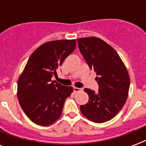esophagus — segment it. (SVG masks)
Returning <instances> with one entry per match:
<instances>
[{
    "instance_id": "34e87169",
    "label": "esophagus",
    "mask_w": 146,
    "mask_h": 146,
    "mask_svg": "<svg viewBox=\"0 0 146 146\" xmlns=\"http://www.w3.org/2000/svg\"><path fill=\"white\" fill-rule=\"evenodd\" d=\"M82 91V88H76V87L74 88V91L75 93L79 92V91Z\"/></svg>"
}]
</instances>
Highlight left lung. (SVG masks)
<instances>
[{
	"label": "left lung",
	"mask_w": 146,
	"mask_h": 146,
	"mask_svg": "<svg viewBox=\"0 0 146 146\" xmlns=\"http://www.w3.org/2000/svg\"><path fill=\"white\" fill-rule=\"evenodd\" d=\"M79 50L90 69L96 72L99 91L85 88L87 104L80 111L90 121L104 123L114 118L128 97L130 79L128 72L116 51L96 37L77 39Z\"/></svg>",
	"instance_id": "8db88e82"
}]
</instances>
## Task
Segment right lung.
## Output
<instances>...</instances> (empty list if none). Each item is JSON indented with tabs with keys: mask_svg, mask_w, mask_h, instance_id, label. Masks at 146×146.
<instances>
[{
	"mask_svg": "<svg viewBox=\"0 0 146 146\" xmlns=\"http://www.w3.org/2000/svg\"><path fill=\"white\" fill-rule=\"evenodd\" d=\"M75 39L43 44L31 54L17 82V97L22 109L36 124L47 126L61 115L71 86L52 80L64 60L74 50Z\"/></svg>",
	"mask_w": 146,
	"mask_h": 146,
	"instance_id": "obj_1",
	"label": "right lung"
}]
</instances>
